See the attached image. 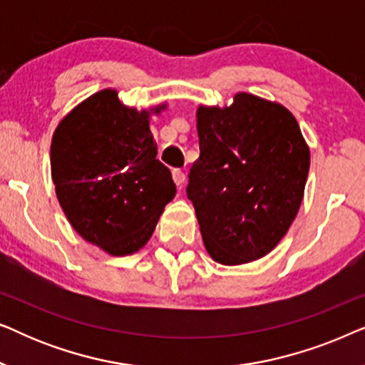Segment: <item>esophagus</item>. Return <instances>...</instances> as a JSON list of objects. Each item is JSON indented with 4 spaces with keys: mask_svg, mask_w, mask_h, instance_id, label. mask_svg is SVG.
<instances>
[{
    "mask_svg": "<svg viewBox=\"0 0 365 365\" xmlns=\"http://www.w3.org/2000/svg\"><path fill=\"white\" fill-rule=\"evenodd\" d=\"M173 179H174V182H176L178 187H182L184 181H186V174H184L181 169H174V171H173Z\"/></svg>",
    "mask_w": 365,
    "mask_h": 365,
    "instance_id": "obj_1",
    "label": "esophagus"
}]
</instances>
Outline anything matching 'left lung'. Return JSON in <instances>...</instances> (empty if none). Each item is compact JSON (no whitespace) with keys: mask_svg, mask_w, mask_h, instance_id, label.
<instances>
[{"mask_svg":"<svg viewBox=\"0 0 365 365\" xmlns=\"http://www.w3.org/2000/svg\"><path fill=\"white\" fill-rule=\"evenodd\" d=\"M201 156L189 173L204 247L222 266L267 256L304 199L311 151L281 103L236 93L226 106L199 104Z\"/></svg>","mask_w":365,"mask_h":365,"instance_id":"obj_1","label":"left lung"}]
</instances>
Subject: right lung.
Segmentation results:
<instances>
[{
    "instance_id": "obj_1",
    "label": "right lung",
    "mask_w": 365,
    "mask_h": 365,
    "mask_svg": "<svg viewBox=\"0 0 365 365\" xmlns=\"http://www.w3.org/2000/svg\"><path fill=\"white\" fill-rule=\"evenodd\" d=\"M166 109L168 103L128 106L106 88L76 104L54 129L51 178L59 206L74 231L109 256L146 246L176 196L149 129L153 114Z\"/></svg>"
}]
</instances>
